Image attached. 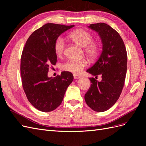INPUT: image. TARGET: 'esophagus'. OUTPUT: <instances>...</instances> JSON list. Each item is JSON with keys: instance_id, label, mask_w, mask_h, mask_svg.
<instances>
[{"instance_id": "obj_1", "label": "esophagus", "mask_w": 146, "mask_h": 146, "mask_svg": "<svg viewBox=\"0 0 146 146\" xmlns=\"http://www.w3.org/2000/svg\"><path fill=\"white\" fill-rule=\"evenodd\" d=\"M82 77L80 76H78V75H77V74H74V79H76V80H77V79H79L80 78Z\"/></svg>"}]
</instances>
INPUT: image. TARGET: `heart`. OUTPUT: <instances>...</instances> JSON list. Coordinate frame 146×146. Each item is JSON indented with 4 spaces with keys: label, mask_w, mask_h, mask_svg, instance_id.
I'll return each instance as SVG.
<instances>
[{
    "label": "heart",
    "mask_w": 146,
    "mask_h": 146,
    "mask_svg": "<svg viewBox=\"0 0 146 146\" xmlns=\"http://www.w3.org/2000/svg\"><path fill=\"white\" fill-rule=\"evenodd\" d=\"M69 38L82 47H85L86 54L91 58H95L99 53V46L97 43L92 42V36L90 33L83 29H77L70 33ZM65 43L64 39L59 37L56 39L54 45L56 55L58 56L63 55L64 52ZM88 61L86 59L69 60L62 65V69L66 71L74 74H78L86 67Z\"/></svg>",
    "instance_id": "obj_1"
}]
</instances>
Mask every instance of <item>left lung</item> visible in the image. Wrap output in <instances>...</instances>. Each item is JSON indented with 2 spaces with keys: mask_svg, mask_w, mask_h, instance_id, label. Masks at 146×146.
<instances>
[{
  "mask_svg": "<svg viewBox=\"0 0 146 146\" xmlns=\"http://www.w3.org/2000/svg\"><path fill=\"white\" fill-rule=\"evenodd\" d=\"M88 27L98 33L102 51L98 61L86 72L96 78L100 75L102 80L89 78L91 86L85 100L92 110L103 112L116 102L122 92L127 72V50L120 35L108 24H92Z\"/></svg>",
  "mask_w": 146,
  "mask_h": 146,
  "instance_id": "1",
  "label": "left lung"
}]
</instances>
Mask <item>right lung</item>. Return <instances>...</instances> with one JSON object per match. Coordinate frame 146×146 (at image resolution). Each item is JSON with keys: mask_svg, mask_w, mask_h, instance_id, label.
Returning <instances> with one entry per match:
<instances>
[{"mask_svg": "<svg viewBox=\"0 0 146 146\" xmlns=\"http://www.w3.org/2000/svg\"><path fill=\"white\" fill-rule=\"evenodd\" d=\"M74 25L48 23L35 30L26 41L21 59V74L23 89L28 100L42 112H50L61 104L65 92L74 79L71 72L48 77L51 65L57 56L55 42L60 35Z\"/></svg>", "mask_w": 146, "mask_h": 146, "instance_id": "1", "label": "right lung"}]
</instances>
